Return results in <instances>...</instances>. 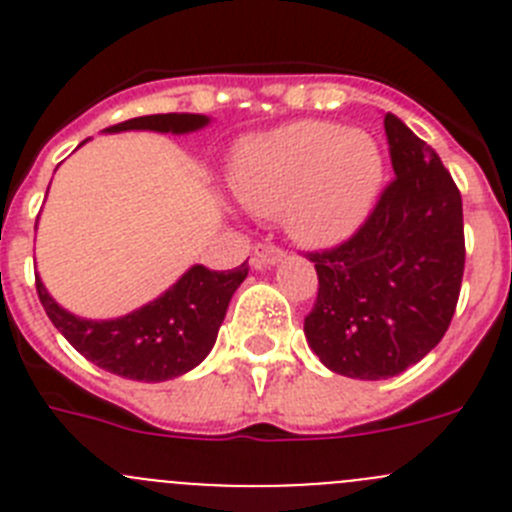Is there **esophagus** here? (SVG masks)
Returning a JSON list of instances; mask_svg holds the SVG:
<instances>
[{
    "instance_id": "34e87169",
    "label": "esophagus",
    "mask_w": 512,
    "mask_h": 512,
    "mask_svg": "<svg viewBox=\"0 0 512 512\" xmlns=\"http://www.w3.org/2000/svg\"><path fill=\"white\" fill-rule=\"evenodd\" d=\"M282 259H284V251L279 246H274V243H259L256 251H253V264L256 266H271Z\"/></svg>"
}]
</instances>
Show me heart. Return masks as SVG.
Here are the masks:
<instances>
[{
	"instance_id": "obj_1",
	"label": "heart",
	"mask_w": 512,
	"mask_h": 512,
	"mask_svg": "<svg viewBox=\"0 0 512 512\" xmlns=\"http://www.w3.org/2000/svg\"><path fill=\"white\" fill-rule=\"evenodd\" d=\"M230 182L248 210L284 217L297 241L328 246L364 223L382 189L384 158L361 130L300 120L246 140Z\"/></svg>"
}]
</instances>
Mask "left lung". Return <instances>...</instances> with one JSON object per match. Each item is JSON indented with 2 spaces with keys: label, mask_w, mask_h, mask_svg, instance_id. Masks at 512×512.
I'll use <instances>...</instances> for the list:
<instances>
[{
  "label": "left lung",
  "mask_w": 512,
  "mask_h": 512,
  "mask_svg": "<svg viewBox=\"0 0 512 512\" xmlns=\"http://www.w3.org/2000/svg\"><path fill=\"white\" fill-rule=\"evenodd\" d=\"M395 179L346 241L307 251L318 297L305 336L330 372L387 379L449 330L464 277L459 187L425 140L384 115Z\"/></svg>",
  "instance_id": "left-lung-1"
}]
</instances>
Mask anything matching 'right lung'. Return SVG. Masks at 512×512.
I'll list each match as a JSON object with an SVG mask.
<instances>
[{
    "instance_id": "obj_1",
    "label": "right lung",
    "mask_w": 512,
    "mask_h": 512,
    "mask_svg": "<svg viewBox=\"0 0 512 512\" xmlns=\"http://www.w3.org/2000/svg\"><path fill=\"white\" fill-rule=\"evenodd\" d=\"M207 125L205 115H146L117 122V130L189 133ZM248 277V266L212 271L192 266L169 292L117 320H84L58 307L35 279L40 305L61 336L92 364L117 377L164 382L187 374L215 346L233 292Z\"/></svg>"
}]
</instances>
